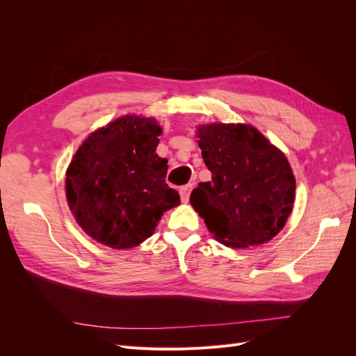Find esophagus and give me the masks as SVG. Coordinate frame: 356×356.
<instances>
[{
  "instance_id": "34e87169",
  "label": "esophagus",
  "mask_w": 356,
  "mask_h": 356,
  "mask_svg": "<svg viewBox=\"0 0 356 356\" xmlns=\"http://www.w3.org/2000/svg\"><path fill=\"white\" fill-rule=\"evenodd\" d=\"M193 190V184H187V186H182L179 188V195H181V200L187 203L188 202V197H190V193Z\"/></svg>"
}]
</instances>
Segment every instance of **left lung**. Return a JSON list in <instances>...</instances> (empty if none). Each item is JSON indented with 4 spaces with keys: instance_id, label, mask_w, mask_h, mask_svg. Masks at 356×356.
<instances>
[{
    "instance_id": "left-lung-1",
    "label": "left lung",
    "mask_w": 356,
    "mask_h": 356,
    "mask_svg": "<svg viewBox=\"0 0 356 356\" xmlns=\"http://www.w3.org/2000/svg\"><path fill=\"white\" fill-rule=\"evenodd\" d=\"M199 147L212 181L199 182L190 203L220 243L261 245L293 211L296 179L286 157L252 126L207 124Z\"/></svg>"
}]
</instances>
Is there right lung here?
Returning a JSON list of instances; mask_svg holds the SVG:
<instances>
[{"mask_svg":"<svg viewBox=\"0 0 356 356\" xmlns=\"http://www.w3.org/2000/svg\"><path fill=\"white\" fill-rule=\"evenodd\" d=\"M161 129L126 115L93 132L67 170V199L80 227L102 245L126 250L153 234L163 212L179 204L157 156Z\"/></svg>","mask_w":356,"mask_h":356,"instance_id":"add662e5","label":"right lung"}]
</instances>
